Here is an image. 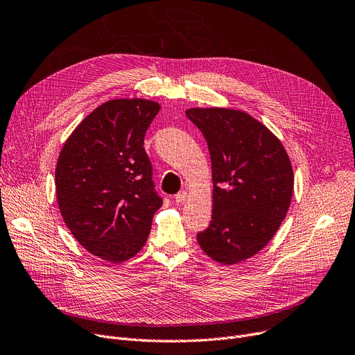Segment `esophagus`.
<instances>
[{
	"label": "esophagus",
	"mask_w": 355,
	"mask_h": 355,
	"mask_svg": "<svg viewBox=\"0 0 355 355\" xmlns=\"http://www.w3.org/2000/svg\"><path fill=\"white\" fill-rule=\"evenodd\" d=\"M189 200V193L187 191H180L177 196H175V201L177 202H185V201H187Z\"/></svg>",
	"instance_id": "34e87169"
}]
</instances>
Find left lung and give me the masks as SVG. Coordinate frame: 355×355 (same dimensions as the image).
Masks as SVG:
<instances>
[{
	"mask_svg": "<svg viewBox=\"0 0 355 355\" xmlns=\"http://www.w3.org/2000/svg\"><path fill=\"white\" fill-rule=\"evenodd\" d=\"M211 158L213 214L197 234L202 252L221 265H236L262 250L289 210L293 170L269 128L243 110L190 107Z\"/></svg>",
	"mask_w": 355,
	"mask_h": 355,
	"instance_id": "1",
	"label": "left lung"
}]
</instances>
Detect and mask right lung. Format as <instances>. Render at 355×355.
<instances>
[{
	"label": "right lung",
	"mask_w": 355,
	"mask_h": 355,
	"mask_svg": "<svg viewBox=\"0 0 355 355\" xmlns=\"http://www.w3.org/2000/svg\"><path fill=\"white\" fill-rule=\"evenodd\" d=\"M161 109L154 101L112 99L66 139L55 165V197L70 233L92 254L121 263L135 256L162 206L144 148Z\"/></svg>",
	"instance_id": "add662e5"
}]
</instances>
